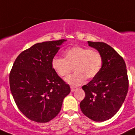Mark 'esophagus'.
Returning <instances> with one entry per match:
<instances>
[{
	"label": "esophagus",
	"instance_id": "1",
	"mask_svg": "<svg viewBox=\"0 0 135 135\" xmlns=\"http://www.w3.org/2000/svg\"><path fill=\"white\" fill-rule=\"evenodd\" d=\"M77 89V87H70V90H71V91L73 92L75 91V90H76Z\"/></svg>",
	"mask_w": 135,
	"mask_h": 135
}]
</instances>
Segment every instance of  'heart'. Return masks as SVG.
Masks as SVG:
<instances>
[{"label":"heart","instance_id":"obj_1","mask_svg":"<svg viewBox=\"0 0 135 135\" xmlns=\"http://www.w3.org/2000/svg\"><path fill=\"white\" fill-rule=\"evenodd\" d=\"M64 56V59L54 57L51 65L56 73L61 77L67 76L74 66L75 73L65 78V81L71 85H80L87 78H94L102 67L101 53L89 48L72 47L65 51Z\"/></svg>","mask_w":135,"mask_h":135}]
</instances>
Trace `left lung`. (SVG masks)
<instances>
[{"label": "left lung", "instance_id": "1", "mask_svg": "<svg viewBox=\"0 0 135 135\" xmlns=\"http://www.w3.org/2000/svg\"><path fill=\"white\" fill-rule=\"evenodd\" d=\"M88 44L101 53L103 65L98 75L82 87L85 97L80 108L91 120L103 122L114 116L124 102L128 89L127 66L122 57L107 44Z\"/></svg>", "mask_w": 135, "mask_h": 135}]
</instances>
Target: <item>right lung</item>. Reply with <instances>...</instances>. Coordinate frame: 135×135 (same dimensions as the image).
Returning a JSON list of instances; mask_svg holds the SVG:
<instances>
[{"instance_id":"obj_1","label":"right lung","mask_w":135,"mask_h":135,"mask_svg":"<svg viewBox=\"0 0 135 135\" xmlns=\"http://www.w3.org/2000/svg\"><path fill=\"white\" fill-rule=\"evenodd\" d=\"M66 40L37 43L21 53L15 61L9 84L15 104L27 118L36 122L52 120L70 92L51 62Z\"/></svg>"}]
</instances>
